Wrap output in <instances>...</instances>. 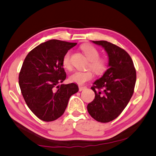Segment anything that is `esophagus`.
I'll return each instance as SVG.
<instances>
[{"label":"esophagus","mask_w":156,"mask_h":156,"mask_svg":"<svg viewBox=\"0 0 156 156\" xmlns=\"http://www.w3.org/2000/svg\"><path fill=\"white\" fill-rule=\"evenodd\" d=\"M85 88H86V87H79V91H82L84 90Z\"/></svg>","instance_id":"esophagus-1"}]
</instances>
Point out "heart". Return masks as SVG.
Here are the masks:
<instances>
[{"mask_svg": "<svg viewBox=\"0 0 156 156\" xmlns=\"http://www.w3.org/2000/svg\"><path fill=\"white\" fill-rule=\"evenodd\" d=\"M81 49L87 59L89 61V64L88 68H90L93 70V72L97 75H101L107 70L108 68V63L107 61L99 57V52L90 44H84L81 47ZM62 65L63 68L66 69H72L71 63V53L68 51L64 55L62 60ZM93 78V72L90 69L86 71H76L70 75L69 80L73 83H76L79 85H82L87 82Z\"/></svg>", "mask_w": 156, "mask_h": 156, "instance_id": "b5f03b06", "label": "heart"}]
</instances>
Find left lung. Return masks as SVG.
Segmentation results:
<instances>
[{
	"label": "left lung",
	"instance_id": "left-lung-1",
	"mask_svg": "<svg viewBox=\"0 0 156 156\" xmlns=\"http://www.w3.org/2000/svg\"><path fill=\"white\" fill-rule=\"evenodd\" d=\"M92 42L101 46L108 53L109 68L91 87L95 97L88 104L87 110L95 120L109 122L122 112L132 97L136 70L126 51L108 41Z\"/></svg>",
	"mask_w": 156,
	"mask_h": 156
}]
</instances>
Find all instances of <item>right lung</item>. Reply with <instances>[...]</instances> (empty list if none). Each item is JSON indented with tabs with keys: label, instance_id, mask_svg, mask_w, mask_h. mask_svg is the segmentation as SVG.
<instances>
[{
	"label": "right lung",
	"instance_id": "1",
	"mask_svg": "<svg viewBox=\"0 0 156 156\" xmlns=\"http://www.w3.org/2000/svg\"><path fill=\"white\" fill-rule=\"evenodd\" d=\"M77 43L50 40L27 55L19 75L20 87L27 107L41 120L51 122L62 116L72 94L75 83H62L66 78L63 57Z\"/></svg>",
	"mask_w": 156,
	"mask_h": 156
}]
</instances>
